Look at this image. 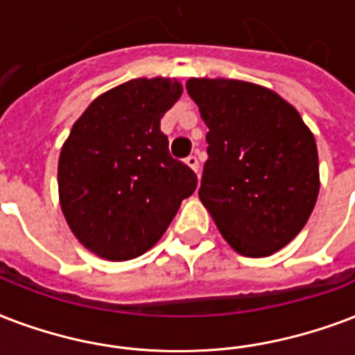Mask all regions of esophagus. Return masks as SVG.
Returning a JSON list of instances; mask_svg holds the SVG:
<instances>
[{"instance_id": "obj_1", "label": "esophagus", "mask_w": 355, "mask_h": 355, "mask_svg": "<svg viewBox=\"0 0 355 355\" xmlns=\"http://www.w3.org/2000/svg\"><path fill=\"white\" fill-rule=\"evenodd\" d=\"M186 164H188V166L191 167V169H193V171H196V173L199 171V159H197V156H193V154L186 158Z\"/></svg>"}]
</instances>
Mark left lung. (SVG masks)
I'll return each instance as SVG.
<instances>
[{
	"label": "left lung",
	"mask_w": 355,
	"mask_h": 355,
	"mask_svg": "<svg viewBox=\"0 0 355 355\" xmlns=\"http://www.w3.org/2000/svg\"><path fill=\"white\" fill-rule=\"evenodd\" d=\"M207 123L199 197L245 257L279 251L304 229L318 197V153L300 113L279 94L238 80L186 83Z\"/></svg>",
	"instance_id": "8db88e82"
}]
</instances>
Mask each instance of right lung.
I'll use <instances>...</instances> for the list:
<instances>
[{"mask_svg": "<svg viewBox=\"0 0 355 355\" xmlns=\"http://www.w3.org/2000/svg\"><path fill=\"white\" fill-rule=\"evenodd\" d=\"M167 78H137L100 94L70 130L59 156V199L87 250L128 261L158 242L197 175L169 154L159 121L180 98Z\"/></svg>", "mask_w": 355, "mask_h": 355, "instance_id": "add662e5", "label": "right lung"}]
</instances>
